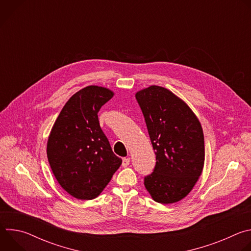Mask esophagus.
<instances>
[{
  "label": "esophagus",
  "mask_w": 251,
  "mask_h": 251,
  "mask_svg": "<svg viewBox=\"0 0 251 251\" xmlns=\"http://www.w3.org/2000/svg\"><path fill=\"white\" fill-rule=\"evenodd\" d=\"M129 164H130V158H124V159L122 160V167H123V168L128 167Z\"/></svg>",
  "instance_id": "34e87169"
}]
</instances>
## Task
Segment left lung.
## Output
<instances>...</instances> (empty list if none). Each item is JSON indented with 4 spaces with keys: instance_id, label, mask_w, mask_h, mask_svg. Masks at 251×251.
<instances>
[{
    "instance_id": "obj_1",
    "label": "left lung",
    "mask_w": 251,
    "mask_h": 251,
    "mask_svg": "<svg viewBox=\"0 0 251 251\" xmlns=\"http://www.w3.org/2000/svg\"><path fill=\"white\" fill-rule=\"evenodd\" d=\"M135 96L156 155L144 185L155 201L176 202L192 191L202 172L201 125L190 107L167 88L152 85Z\"/></svg>"
}]
</instances>
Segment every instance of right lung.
Listing matches in <instances>:
<instances>
[{
  "instance_id": "right-lung-1",
  "label": "right lung",
  "mask_w": 251,
  "mask_h": 251,
  "mask_svg": "<svg viewBox=\"0 0 251 251\" xmlns=\"http://www.w3.org/2000/svg\"><path fill=\"white\" fill-rule=\"evenodd\" d=\"M114 93L90 85L69 98L50 131L47 154L61 188L78 200L97 198L122 160L103 133L98 112Z\"/></svg>"
}]
</instances>
